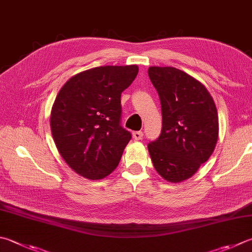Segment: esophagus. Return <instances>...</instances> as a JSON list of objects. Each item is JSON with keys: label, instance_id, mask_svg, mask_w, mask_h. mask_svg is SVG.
I'll use <instances>...</instances> for the list:
<instances>
[{"label": "esophagus", "instance_id": "obj_1", "mask_svg": "<svg viewBox=\"0 0 252 252\" xmlns=\"http://www.w3.org/2000/svg\"><path fill=\"white\" fill-rule=\"evenodd\" d=\"M132 137H134V139H136V140H140V139H142V137H144V132L134 131L132 132Z\"/></svg>", "mask_w": 252, "mask_h": 252}]
</instances>
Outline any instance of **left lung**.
<instances>
[{
	"instance_id": "left-lung-1",
	"label": "left lung",
	"mask_w": 252,
	"mask_h": 252,
	"mask_svg": "<svg viewBox=\"0 0 252 252\" xmlns=\"http://www.w3.org/2000/svg\"><path fill=\"white\" fill-rule=\"evenodd\" d=\"M158 92L162 129L148 144L154 167L169 182L191 178L214 151L218 115L210 92L191 75L172 67H150Z\"/></svg>"
}]
</instances>
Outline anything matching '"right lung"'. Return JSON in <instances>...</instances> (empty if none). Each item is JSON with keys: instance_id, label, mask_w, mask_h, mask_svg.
Returning a JSON list of instances; mask_svg holds the SVG:
<instances>
[{"instance_id": "1", "label": "right lung", "mask_w": 252, "mask_h": 252, "mask_svg": "<svg viewBox=\"0 0 252 252\" xmlns=\"http://www.w3.org/2000/svg\"><path fill=\"white\" fill-rule=\"evenodd\" d=\"M138 67L104 65L75 74L57 95L50 127L59 154L74 172L91 180L117 167L131 134L121 125V94Z\"/></svg>"}]
</instances>
